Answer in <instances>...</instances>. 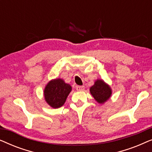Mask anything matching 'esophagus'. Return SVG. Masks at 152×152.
<instances>
[{
    "instance_id": "obj_1",
    "label": "esophagus",
    "mask_w": 152,
    "mask_h": 152,
    "mask_svg": "<svg viewBox=\"0 0 152 152\" xmlns=\"http://www.w3.org/2000/svg\"><path fill=\"white\" fill-rule=\"evenodd\" d=\"M76 90L77 91H83L84 90V86H76Z\"/></svg>"
}]
</instances>
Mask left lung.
Instances as JSON below:
<instances>
[{
  "label": "left lung",
  "mask_w": 152,
  "mask_h": 152,
  "mask_svg": "<svg viewBox=\"0 0 152 152\" xmlns=\"http://www.w3.org/2000/svg\"><path fill=\"white\" fill-rule=\"evenodd\" d=\"M90 93L97 102L103 104L111 97L112 89L103 80L97 79L90 88Z\"/></svg>",
  "instance_id": "obj_1"
}]
</instances>
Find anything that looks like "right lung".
Wrapping results in <instances>:
<instances>
[{
	"mask_svg": "<svg viewBox=\"0 0 152 152\" xmlns=\"http://www.w3.org/2000/svg\"><path fill=\"white\" fill-rule=\"evenodd\" d=\"M72 87L61 78L52 80L43 91V96L48 104L54 109L62 107L71 92Z\"/></svg>",
	"mask_w": 152,
	"mask_h": 152,
	"instance_id": "right-lung-1",
	"label": "right lung"
}]
</instances>
